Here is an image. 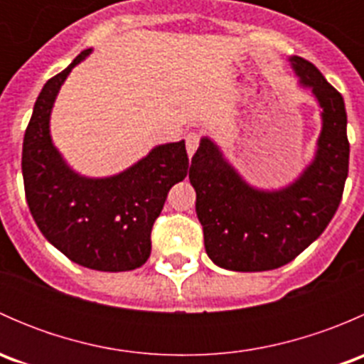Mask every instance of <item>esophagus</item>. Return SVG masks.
<instances>
[{
	"mask_svg": "<svg viewBox=\"0 0 364 364\" xmlns=\"http://www.w3.org/2000/svg\"><path fill=\"white\" fill-rule=\"evenodd\" d=\"M197 148H199V135H197L196 132H190V134L186 135V153H188L190 159H192L193 153L197 151Z\"/></svg>",
	"mask_w": 364,
	"mask_h": 364,
	"instance_id": "34e87169",
	"label": "esophagus"
}]
</instances>
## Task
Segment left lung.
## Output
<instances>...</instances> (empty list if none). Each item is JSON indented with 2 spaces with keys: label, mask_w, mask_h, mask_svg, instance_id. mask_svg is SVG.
I'll return each mask as SVG.
<instances>
[{
  "label": "left lung",
  "mask_w": 364,
  "mask_h": 364,
  "mask_svg": "<svg viewBox=\"0 0 364 364\" xmlns=\"http://www.w3.org/2000/svg\"><path fill=\"white\" fill-rule=\"evenodd\" d=\"M289 63L299 86L311 91L322 121L314 159L294 181L280 188L250 185L208 135L190 165L205 253L223 269L285 266L324 232L341 200L350 151L343 97L310 61L291 56Z\"/></svg>",
  "instance_id": "left-lung-1"
}]
</instances>
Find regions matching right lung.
<instances>
[{
    "mask_svg": "<svg viewBox=\"0 0 364 364\" xmlns=\"http://www.w3.org/2000/svg\"><path fill=\"white\" fill-rule=\"evenodd\" d=\"M86 49L40 91L23 142L26 200L40 232L79 266L130 271L151 253V229L167 193L188 174L185 141L159 144L117 174L82 176L67 164L50 135V114Z\"/></svg>",
    "mask_w": 364,
    "mask_h": 364,
    "instance_id": "right-lung-1",
    "label": "right lung"
}]
</instances>
